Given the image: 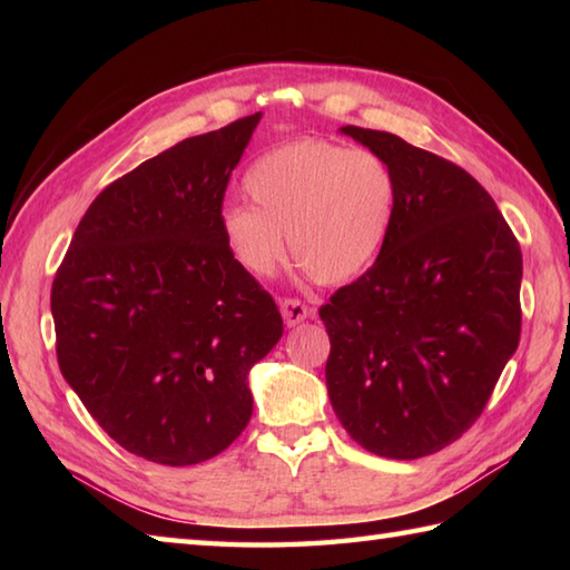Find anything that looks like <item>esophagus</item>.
I'll list each match as a JSON object with an SVG mask.
<instances>
[{
	"instance_id": "esophagus-1",
	"label": "esophagus",
	"mask_w": 570,
	"mask_h": 570,
	"mask_svg": "<svg viewBox=\"0 0 570 570\" xmlns=\"http://www.w3.org/2000/svg\"><path fill=\"white\" fill-rule=\"evenodd\" d=\"M278 308H282L284 323L288 325V328H294V325L304 323L308 318V306L301 304L298 298H282L278 301Z\"/></svg>"
}]
</instances>
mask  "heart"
<instances>
[{"label": "heart", "instance_id": "heart-1", "mask_svg": "<svg viewBox=\"0 0 570 570\" xmlns=\"http://www.w3.org/2000/svg\"><path fill=\"white\" fill-rule=\"evenodd\" d=\"M249 203H227L220 233L252 276H269L292 257L318 284H345L367 272L390 239L399 186L382 156L325 139H298L266 151L245 178Z\"/></svg>", "mask_w": 570, "mask_h": 570}]
</instances>
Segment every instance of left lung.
I'll list each match as a JSON object with an SVG mask.
<instances>
[{
    "label": "left lung",
    "mask_w": 570,
    "mask_h": 570,
    "mask_svg": "<svg viewBox=\"0 0 570 570\" xmlns=\"http://www.w3.org/2000/svg\"><path fill=\"white\" fill-rule=\"evenodd\" d=\"M341 131L390 164L399 200L377 262L321 306L325 384L350 439L414 460L475 423L514 355L522 249L460 166L390 131Z\"/></svg>",
    "instance_id": "8db88e82"
}]
</instances>
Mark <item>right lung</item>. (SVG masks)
<instances>
[{
  "mask_svg": "<svg viewBox=\"0 0 570 570\" xmlns=\"http://www.w3.org/2000/svg\"><path fill=\"white\" fill-rule=\"evenodd\" d=\"M262 112L178 141L92 200L53 278L70 390L125 451L196 465L252 416L249 370L284 333L220 233L223 196Z\"/></svg>",
  "mask_w": 570,
  "mask_h": 570,
  "instance_id": "add662e5",
  "label": "right lung"
}]
</instances>
